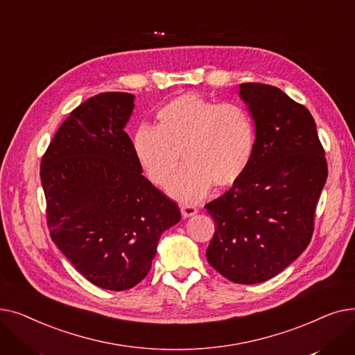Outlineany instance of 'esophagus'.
I'll return each mask as SVG.
<instances>
[{
    "instance_id": "34e87169",
    "label": "esophagus",
    "mask_w": 355,
    "mask_h": 355,
    "mask_svg": "<svg viewBox=\"0 0 355 355\" xmlns=\"http://www.w3.org/2000/svg\"><path fill=\"white\" fill-rule=\"evenodd\" d=\"M181 214L184 218L193 217L194 214H197V209L194 206H181Z\"/></svg>"
}]
</instances>
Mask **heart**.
<instances>
[{
	"instance_id": "b5f03b06",
	"label": "heart",
	"mask_w": 355,
	"mask_h": 355,
	"mask_svg": "<svg viewBox=\"0 0 355 355\" xmlns=\"http://www.w3.org/2000/svg\"><path fill=\"white\" fill-rule=\"evenodd\" d=\"M256 146V129L249 112L234 103H217L197 93H184L165 103L157 126L141 125L132 135L137 161L149 181L170 184L168 193L181 201H196L211 185L226 189L249 168Z\"/></svg>"
}]
</instances>
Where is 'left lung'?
<instances>
[{
    "label": "left lung",
    "instance_id": "obj_1",
    "mask_svg": "<svg viewBox=\"0 0 355 355\" xmlns=\"http://www.w3.org/2000/svg\"><path fill=\"white\" fill-rule=\"evenodd\" d=\"M239 96L254 123V154L233 187L206 206L216 221L206 254L229 281L252 285L281 273L309 245L328 166L305 106L262 83H241Z\"/></svg>",
    "mask_w": 355,
    "mask_h": 355
}]
</instances>
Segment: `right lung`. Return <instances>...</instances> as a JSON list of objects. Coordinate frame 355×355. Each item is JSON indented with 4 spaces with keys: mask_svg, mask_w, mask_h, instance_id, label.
I'll return each instance as SVG.
<instances>
[{
    "mask_svg": "<svg viewBox=\"0 0 355 355\" xmlns=\"http://www.w3.org/2000/svg\"><path fill=\"white\" fill-rule=\"evenodd\" d=\"M132 93H101L74 109L42 159L51 240L89 282L126 291L151 269L177 204L142 175L125 126Z\"/></svg>",
    "mask_w": 355,
    "mask_h": 355,
    "instance_id": "1",
    "label": "right lung"
}]
</instances>
